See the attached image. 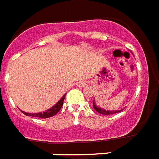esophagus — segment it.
<instances>
[{
	"mask_svg": "<svg viewBox=\"0 0 159 159\" xmlns=\"http://www.w3.org/2000/svg\"><path fill=\"white\" fill-rule=\"evenodd\" d=\"M85 85H86V83L84 81H80V82L77 83V86L80 87V88H84Z\"/></svg>",
	"mask_w": 159,
	"mask_h": 159,
	"instance_id": "1",
	"label": "esophagus"
}]
</instances>
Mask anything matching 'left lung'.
<instances>
[{"label":"left lung","mask_w":159,"mask_h":159,"mask_svg":"<svg viewBox=\"0 0 159 159\" xmlns=\"http://www.w3.org/2000/svg\"><path fill=\"white\" fill-rule=\"evenodd\" d=\"M93 107L96 111H98L99 113L102 114V115H112V114H116V113H119V112L121 111L122 110H119V111H106L104 109H102L100 107H98L96 106V104L95 103V101H93Z\"/></svg>","instance_id":"left-lung-1"}]
</instances>
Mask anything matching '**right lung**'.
Listing matches in <instances>:
<instances>
[{
	"instance_id": "1",
	"label": "right lung",
	"mask_w": 159,
	"mask_h": 159,
	"mask_svg": "<svg viewBox=\"0 0 159 159\" xmlns=\"http://www.w3.org/2000/svg\"><path fill=\"white\" fill-rule=\"evenodd\" d=\"M65 95H63V97L58 102L52 107H51L50 109L48 110L45 111H43V113L40 112V113H33V114H31V113H27V112H25V111H22V113H24L25 116H32V117H36V118H41V119H47V118H50V117H52L54 116L55 115H57L60 110L61 109L63 106V103H64V98H65Z\"/></svg>"
}]
</instances>
